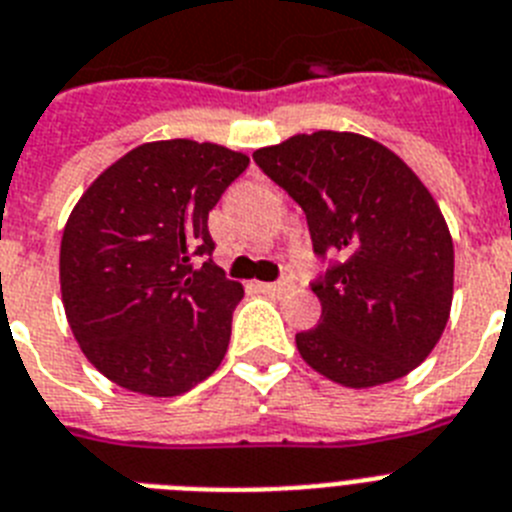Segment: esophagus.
<instances>
[{"label": "esophagus", "instance_id": "obj_1", "mask_svg": "<svg viewBox=\"0 0 512 512\" xmlns=\"http://www.w3.org/2000/svg\"><path fill=\"white\" fill-rule=\"evenodd\" d=\"M257 289L268 296H283V294H289L294 286H291V281H276V283H257Z\"/></svg>", "mask_w": 512, "mask_h": 512}]
</instances>
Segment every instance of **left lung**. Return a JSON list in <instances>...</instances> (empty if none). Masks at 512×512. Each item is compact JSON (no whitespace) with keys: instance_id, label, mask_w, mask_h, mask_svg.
<instances>
[{"instance_id":"left-lung-1","label":"left lung","mask_w":512,"mask_h":512,"mask_svg":"<svg viewBox=\"0 0 512 512\" xmlns=\"http://www.w3.org/2000/svg\"><path fill=\"white\" fill-rule=\"evenodd\" d=\"M255 163L304 210L325 273L312 281L317 328L296 349L346 388L393 382L440 341L453 302V242L419 176L354 132H312L255 150Z\"/></svg>"}]
</instances>
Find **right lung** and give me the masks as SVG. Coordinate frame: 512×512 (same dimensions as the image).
Listing matches in <instances>:
<instances>
[{
    "label": "right lung",
    "mask_w": 512,
    "mask_h": 512,
    "mask_svg": "<svg viewBox=\"0 0 512 512\" xmlns=\"http://www.w3.org/2000/svg\"><path fill=\"white\" fill-rule=\"evenodd\" d=\"M247 166L221 145L161 140L130 150L80 197L59 281L72 333L103 377L169 398L216 372L244 289L213 263L208 213Z\"/></svg>",
    "instance_id": "right-lung-1"
}]
</instances>
